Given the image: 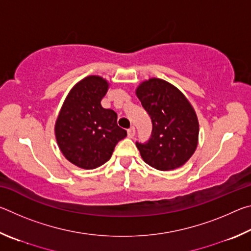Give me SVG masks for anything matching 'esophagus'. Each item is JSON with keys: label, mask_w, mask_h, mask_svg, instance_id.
<instances>
[{"label": "esophagus", "mask_w": 251, "mask_h": 251, "mask_svg": "<svg viewBox=\"0 0 251 251\" xmlns=\"http://www.w3.org/2000/svg\"><path fill=\"white\" fill-rule=\"evenodd\" d=\"M127 134H128V137L129 138H133L134 135H135V127L134 126L129 127V128L127 129Z\"/></svg>", "instance_id": "1"}]
</instances>
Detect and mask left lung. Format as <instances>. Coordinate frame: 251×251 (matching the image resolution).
Returning a JSON list of instances; mask_svg holds the SVG:
<instances>
[{"mask_svg": "<svg viewBox=\"0 0 251 251\" xmlns=\"http://www.w3.org/2000/svg\"><path fill=\"white\" fill-rule=\"evenodd\" d=\"M136 94L152 124L151 138L136 142L144 161L159 171L182 166L198 142L199 125L192 105L178 88L159 78L142 83Z\"/></svg>", "mask_w": 251, "mask_h": 251, "instance_id": "8db88e82", "label": "left lung"}]
</instances>
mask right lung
<instances>
[{
  "instance_id": "right-lung-1",
  "label": "right lung",
  "mask_w": 251,
  "mask_h": 251,
  "mask_svg": "<svg viewBox=\"0 0 251 251\" xmlns=\"http://www.w3.org/2000/svg\"><path fill=\"white\" fill-rule=\"evenodd\" d=\"M108 84L100 76H88L72 88L55 125L63 155L84 169L101 166L112 156L127 131L117 125V114L103 108L100 100Z\"/></svg>"
}]
</instances>
